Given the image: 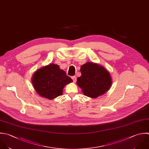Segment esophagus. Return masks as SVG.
Segmentation results:
<instances>
[{
  "label": "esophagus",
  "mask_w": 149,
  "mask_h": 149,
  "mask_svg": "<svg viewBox=\"0 0 149 149\" xmlns=\"http://www.w3.org/2000/svg\"><path fill=\"white\" fill-rule=\"evenodd\" d=\"M71 78H72V81L75 82V81H76V80H77V79H76V77L75 76H72V77H71Z\"/></svg>",
  "instance_id": "34e87169"
}]
</instances>
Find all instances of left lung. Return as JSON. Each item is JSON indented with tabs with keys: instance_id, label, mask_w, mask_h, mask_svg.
<instances>
[{
	"instance_id": "1",
	"label": "left lung",
	"mask_w": 149,
	"mask_h": 149,
	"mask_svg": "<svg viewBox=\"0 0 149 149\" xmlns=\"http://www.w3.org/2000/svg\"><path fill=\"white\" fill-rule=\"evenodd\" d=\"M80 71L81 76L77 78V84L82 89L84 95L96 98L110 89L111 76L103 67L88 62L81 66Z\"/></svg>"
}]
</instances>
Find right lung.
<instances>
[{"label": "right lung", "mask_w": 149, "mask_h": 149, "mask_svg": "<svg viewBox=\"0 0 149 149\" xmlns=\"http://www.w3.org/2000/svg\"><path fill=\"white\" fill-rule=\"evenodd\" d=\"M71 82L72 79L65 72L54 64L36 71L32 79L36 92L40 96L50 100L62 95L64 86Z\"/></svg>", "instance_id": "add662e5"}]
</instances>
